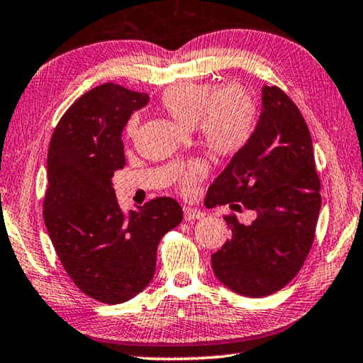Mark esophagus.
Instances as JSON below:
<instances>
[{"mask_svg": "<svg viewBox=\"0 0 363 363\" xmlns=\"http://www.w3.org/2000/svg\"><path fill=\"white\" fill-rule=\"evenodd\" d=\"M184 220L186 221H192V220H200L203 216V211H200L199 208H194V206H184Z\"/></svg>", "mask_w": 363, "mask_h": 363, "instance_id": "34e87169", "label": "esophagus"}]
</instances>
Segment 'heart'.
Wrapping results in <instances>:
<instances>
[{
	"mask_svg": "<svg viewBox=\"0 0 363 363\" xmlns=\"http://www.w3.org/2000/svg\"><path fill=\"white\" fill-rule=\"evenodd\" d=\"M160 108L176 123L195 128L200 142L221 158H231L249 145L258 123L255 96L240 85H224L216 90L206 84L184 80L166 89L160 96ZM139 119L125 124V137L134 139ZM208 172L205 161H192L182 169L179 186L192 191Z\"/></svg>",
	"mask_w": 363,
	"mask_h": 363,
	"instance_id": "obj_1",
	"label": "heart"
}]
</instances>
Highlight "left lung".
<instances>
[{
	"label": "left lung",
	"instance_id": "8db88e82",
	"mask_svg": "<svg viewBox=\"0 0 363 363\" xmlns=\"http://www.w3.org/2000/svg\"><path fill=\"white\" fill-rule=\"evenodd\" d=\"M255 134L206 194V206L229 205L231 239L211 255L216 278L247 297L274 294L296 278L312 249L321 182L302 113L276 85L262 90ZM257 218L242 225L234 211Z\"/></svg>",
	"mask_w": 363,
	"mask_h": 363
}]
</instances>
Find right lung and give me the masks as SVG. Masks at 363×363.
Here are the masks:
<instances>
[{
  "instance_id": "add662e5",
  "label": "right lung",
  "mask_w": 363,
  "mask_h": 363,
  "mask_svg": "<svg viewBox=\"0 0 363 363\" xmlns=\"http://www.w3.org/2000/svg\"><path fill=\"white\" fill-rule=\"evenodd\" d=\"M147 103V94L99 85L67 108L48 148L43 220L56 255L85 296L111 306L145 289L160 239L182 220L171 197L124 215L111 187L113 172L125 164L124 125Z\"/></svg>"
}]
</instances>
